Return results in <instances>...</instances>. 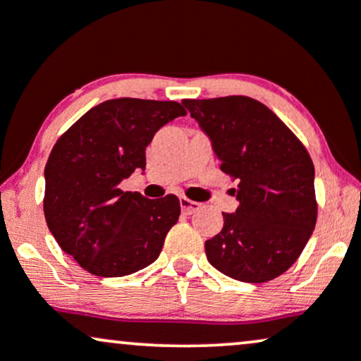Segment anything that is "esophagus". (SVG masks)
I'll list each match as a JSON object with an SVG mask.
<instances>
[{
    "instance_id": "obj_1",
    "label": "esophagus",
    "mask_w": 361,
    "mask_h": 361,
    "mask_svg": "<svg viewBox=\"0 0 361 361\" xmlns=\"http://www.w3.org/2000/svg\"><path fill=\"white\" fill-rule=\"evenodd\" d=\"M180 205H181V210H183L185 214H195L197 210L202 209V204H198V202H193V200H188L186 197H181L180 198Z\"/></svg>"
}]
</instances>
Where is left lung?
Instances as JSON below:
<instances>
[{
	"instance_id": "1",
	"label": "left lung",
	"mask_w": 361,
	"mask_h": 361,
	"mask_svg": "<svg viewBox=\"0 0 361 361\" xmlns=\"http://www.w3.org/2000/svg\"><path fill=\"white\" fill-rule=\"evenodd\" d=\"M212 142L221 169L238 178L239 207L205 241L209 263L231 279L263 283L287 271L317 221L307 149L267 105L250 97L181 102Z\"/></svg>"
}]
</instances>
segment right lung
<instances>
[{"mask_svg": "<svg viewBox=\"0 0 361 361\" xmlns=\"http://www.w3.org/2000/svg\"><path fill=\"white\" fill-rule=\"evenodd\" d=\"M186 111L176 102L117 98L86 111L61 135L45 164L44 214L61 250L97 276H126L154 263L180 217L175 195L118 188L146 169V147Z\"/></svg>", "mask_w": 361, "mask_h": 361, "instance_id": "add662e5", "label": "right lung"}]
</instances>
